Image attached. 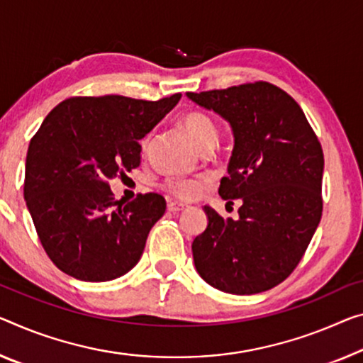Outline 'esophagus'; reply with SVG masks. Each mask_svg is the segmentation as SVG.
Segmentation results:
<instances>
[{"mask_svg":"<svg viewBox=\"0 0 363 363\" xmlns=\"http://www.w3.org/2000/svg\"><path fill=\"white\" fill-rule=\"evenodd\" d=\"M188 204L185 203H178V201H169V204H167V209L170 211V213H180V211L186 209Z\"/></svg>","mask_w":363,"mask_h":363,"instance_id":"esophagus-1","label":"esophagus"}]
</instances>
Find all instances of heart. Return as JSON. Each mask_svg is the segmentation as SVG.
Here are the masks:
<instances>
[{
    "label": "heart",
    "instance_id": "1",
    "mask_svg": "<svg viewBox=\"0 0 363 363\" xmlns=\"http://www.w3.org/2000/svg\"><path fill=\"white\" fill-rule=\"evenodd\" d=\"M182 125L198 149L214 146L216 144L217 128L208 115L201 113V111H191V113H186L183 116ZM165 186L170 193H174L178 198L183 199H193L199 196L201 191H203V185L199 182L186 180V178H174V180L167 182Z\"/></svg>",
    "mask_w": 363,
    "mask_h": 363
}]
</instances>
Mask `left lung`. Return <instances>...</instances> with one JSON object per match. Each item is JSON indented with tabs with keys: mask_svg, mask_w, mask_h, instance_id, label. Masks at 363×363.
<instances>
[{
	"mask_svg": "<svg viewBox=\"0 0 363 363\" xmlns=\"http://www.w3.org/2000/svg\"><path fill=\"white\" fill-rule=\"evenodd\" d=\"M232 128L233 150L219 194L238 219L204 206L206 230L193 259L209 286L235 295L276 287L300 263L321 219L325 157L300 105L269 82L186 92Z\"/></svg>",
	"mask_w": 363,
	"mask_h": 363,
	"instance_id": "left-lung-1",
	"label": "left lung"
}]
</instances>
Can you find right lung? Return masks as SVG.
<instances>
[{
  "label": "right lung",
  "mask_w": 363,
  "mask_h": 363,
  "mask_svg": "<svg viewBox=\"0 0 363 363\" xmlns=\"http://www.w3.org/2000/svg\"><path fill=\"white\" fill-rule=\"evenodd\" d=\"M180 97H72L43 120L27 150L24 199L58 269L105 282L138 264L167 203L157 193L115 201L108 180L139 167V141Z\"/></svg>",
  "instance_id": "1"
}]
</instances>
